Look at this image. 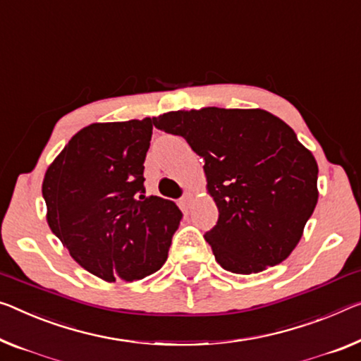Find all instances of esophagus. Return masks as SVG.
Returning a JSON list of instances; mask_svg holds the SVG:
<instances>
[{"mask_svg": "<svg viewBox=\"0 0 361 361\" xmlns=\"http://www.w3.org/2000/svg\"><path fill=\"white\" fill-rule=\"evenodd\" d=\"M192 200H193V193L192 192H185L184 197H182V204H184V208L190 207Z\"/></svg>", "mask_w": 361, "mask_h": 361, "instance_id": "1", "label": "esophagus"}]
</instances>
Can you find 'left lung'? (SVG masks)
<instances>
[{
  "instance_id": "1",
  "label": "left lung",
  "mask_w": 361,
  "mask_h": 361,
  "mask_svg": "<svg viewBox=\"0 0 361 361\" xmlns=\"http://www.w3.org/2000/svg\"><path fill=\"white\" fill-rule=\"evenodd\" d=\"M154 127L204 159L219 218L204 234L216 262L259 273L289 257L318 203V164L284 121L264 109L171 111Z\"/></svg>"
}]
</instances>
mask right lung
<instances>
[{"label": "right lung", "instance_id": "1", "mask_svg": "<svg viewBox=\"0 0 361 361\" xmlns=\"http://www.w3.org/2000/svg\"><path fill=\"white\" fill-rule=\"evenodd\" d=\"M153 124L145 118L87 126L43 179L53 234L82 268L108 282L157 273L180 224L174 202L143 195Z\"/></svg>", "mask_w": 361, "mask_h": 361}]
</instances>
